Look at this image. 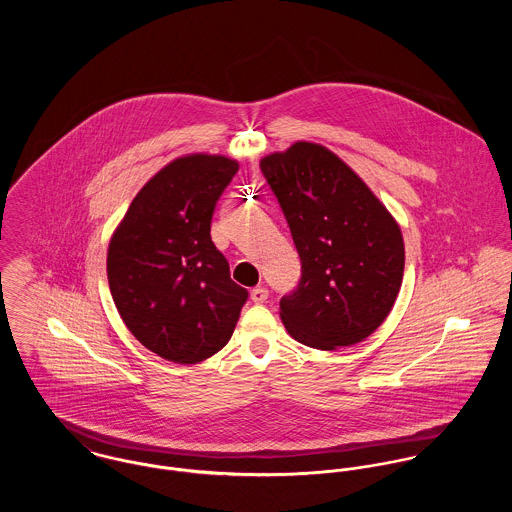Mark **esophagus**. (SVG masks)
<instances>
[{
	"mask_svg": "<svg viewBox=\"0 0 512 512\" xmlns=\"http://www.w3.org/2000/svg\"><path fill=\"white\" fill-rule=\"evenodd\" d=\"M250 297H252L254 303H264V301L268 299V290L262 288V286H258V288H254V290L250 292Z\"/></svg>",
	"mask_w": 512,
	"mask_h": 512,
	"instance_id": "34e87169",
	"label": "esophagus"
}]
</instances>
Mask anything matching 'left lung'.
<instances>
[{
	"instance_id": "8db88e82",
	"label": "left lung",
	"mask_w": 512,
	"mask_h": 512,
	"mask_svg": "<svg viewBox=\"0 0 512 512\" xmlns=\"http://www.w3.org/2000/svg\"><path fill=\"white\" fill-rule=\"evenodd\" d=\"M301 260L280 317L297 343L335 351L365 341L402 286L404 238L390 211L331 149L295 142L260 161Z\"/></svg>"
}]
</instances>
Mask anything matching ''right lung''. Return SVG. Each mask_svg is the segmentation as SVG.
<instances>
[{
    "label": "right lung",
    "mask_w": 512,
    "mask_h": 512,
    "mask_svg": "<svg viewBox=\"0 0 512 512\" xmlns=\"http://www.w3.org/2000/svg\"><path fill=\"white\" fill-rule=\"evenodd\" d=\"M236 171L238 161L226 155L173 159L140 189L110 238L116 309L165 361L197 365L219 353L248 299L211 240L215 205Z\"/></svg>",
    "instance_id": "right-lung-1"
}]
</instances>
